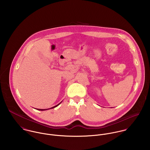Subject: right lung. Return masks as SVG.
I'll use <instances>...</instances> for the list:
<instances>
[{
  "label": "right lung",
  "mask_w": 150,
  "mask_h": 150,
  "mask_svg": "<svg viewBox=\"0 0 150 150\" xmlns=\"http://www.w3.org/2000/svg\"><path fill=\"white\" fill-rule=\"evenodd\" d=\"M61 103H59V104H58L57 105H56V106H54V107H51V108H50V109L51 108H55V107H57ZM48 109H50V108H47V109H38V108H37V110H41V111H44V110H48Z\"/></svg>",
  "instance_id": "add662e5"
}]
</instances>
